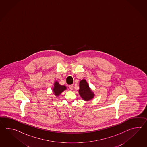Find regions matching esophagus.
Wrapping results in <instances>:
<instances>
[{
    "mask_svg": "<svg viewBox=\"0 0 147 147\" xmlns=\"http://www.w3.org/2000/svg\"><path fill=\"white\" fill-rule=\"evenodd\" d=\"M69 88L71 90L73 89V88H74V86H73V84H72V85H69Z\"/></svg>",
    "mask_w": 147,
    "mask_h": 147,
    "instance_id": "obj_1",
    "label": "esophagus"
}]
</instances>
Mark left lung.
I'll return each mask as SVG.
<instances>
[{
    "label": "left lung",
    "mask_w": 147,
    "mask_h": 147,
    "mask_svg": "<svg viewBox=\"0 0 147 147\" xmlns=\"http://www.w3.org/2000/svg\"><path fill=\"white\" fill-rule=\"evenodd\" d=\"M79 94L85 101L90 100L94 97V94L90 89L89 86L85 80H81L80 82Z\"/></svg>",
    "instance_id": "left-lung-1"
}]
</instances>
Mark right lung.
<instances>
[{
  "label": "right lung",
  "instance_id": "obj_1",
  "mask_svg": "<svg viewBox=\"0 0 147 147\" xmlns=\"http://www.w3.org/2000/svg\"><path fill=\"white\" fill-rule=\"evenodd\" d=\"M66 87L64 86H61L60 85L57 81L55 82L54 83V88L53 89L54 94L56 96H59L63 91H64L65 90H66Z\"/></svg>",
  "mask_w": 147,
  "mask_h": 147
}]
</instances>
